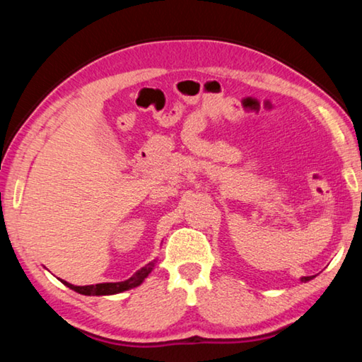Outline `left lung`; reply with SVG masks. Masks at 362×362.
Wrapping results in <instances>:
<instances>
[{
  "instance_id": "1",
  "label": "left lung",
  "mask_w": 362,
  "mask_h": 362,
  "mask_svg": "<svg viewBox=\"0 0 362 362\" xmlns=\"http://www.w3.org/2000/svg\"><path fill=\"white\" fill-rule=\"evenodd\" d=\"M313 278L315 276H302V278H300V281H302V283H308V281H311Z\"/></svg>"
}]
</instances>
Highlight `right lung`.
<instances>
[{
    "mask_svg": "<svg viewBox=\"0 0 362 362\" xmlns=\"http://www.w3.org/2000/svg\"><path fill=\"white\" fill-rule=\"evenodd\" d=\"M155 263H156V260L146 263L145 267H142L139 272L134 273L129 279L119 281V283H100L95 286L94 284L93 286H75V284L66 283V281H64V279H60V281H62L66 287H70L71 291L81 293V296H115V293H121V292L134 289V287L142 284L145 278L151 273V269L155 268Z\"/></svg>",
    "mask_w": 362,
    "mask_h": 362,
    "instance_id": "obj_1",
    "label": "right lung"
}]
</instances>
